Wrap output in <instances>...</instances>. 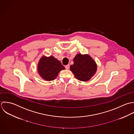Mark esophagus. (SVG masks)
<instances>
[{
  "instance_id": "esophagus-1",
  "label": "esophagus",
  "mask_w": 134,
  "mask_h": 134,
  "mask_svg": "<svg viewBox=\"0 0 134 134\" xmlns=\"http://www.w3.org/2000/svg\"><path fill=\"white\" fill-rule=\"evenodd\" d=\"M65 68L67 69V70H68L69 69V65H67L65 66Z\"/></svg>"
}]
</instances>
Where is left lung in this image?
Listing matches in <instances>:
<instances>
[{
	"label": "left lung",
	"instance_id": "1",
	"mask_svg": "<svg viewBox=\"0 0 134 134\" xmlns=\"http://www.w3.org/2000/svg\"><path fill=\"white\" fill-rule=\"evenodd\" d=\"M74 62L70 69L79 80H89L96 72L97 65L89 55L78 54L74 57Z\"/></svg>",
	"mask_w": 134,
	"mask_h": 134
}]
</instances>
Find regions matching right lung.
I'll list each match as a JSON object with an SVG mask.
<instances>
[{
	"label": "right lung",
	"instance_id": "obj_1",
	"mask_svg": "<svg viewBox=\"0 0 134 134\" xmlns=\"http://www.w3.org/2000/svg\"><path fill=\"white\" fill-rule=\"evenodd\" d=\"M62 63L53 56H43L38 63V71L40 77L46 81L54 80L60 70L65 69Z\"/></svg>",
	"mask_w": 134,
	"mask_h": 134
}]
</instances>
